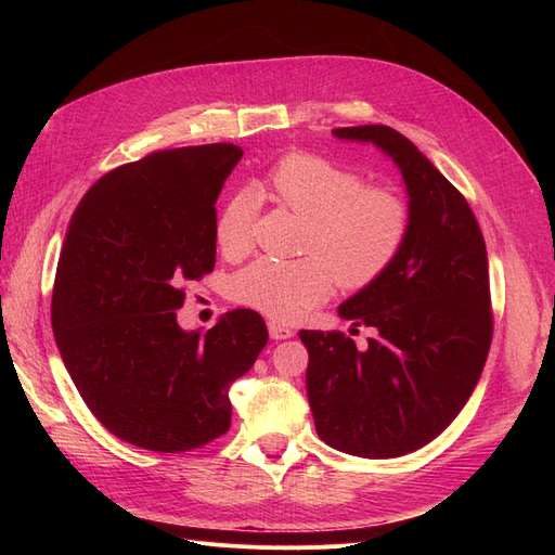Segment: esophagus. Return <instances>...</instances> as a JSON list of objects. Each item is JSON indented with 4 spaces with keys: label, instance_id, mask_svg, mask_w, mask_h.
<instances>
[{
    "label": "esophagus",
    "instance_id": "esophagus-1",
    "mask_svg": "<svg viewBox=\"0 0 555 555\" xmlns=\"http://www.w3.org/2000/svg\"><path fill=\"white\" fill-rule=\"evenodd\" d=\"M268 333H271L273 340H287L294 335V331L287 324H280V322H271L268 324Z\"/></svg>",
    "mask_w": 555,
    "mask_h": 555
}]
</instances>
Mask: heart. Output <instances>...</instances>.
Listing matches in <instances>:
<instances>
[{"mask_svg": "<svg viewBox=\"0 0 555 555\" xmlns=\"http://www.w3.org/2000/svg\"><path fill=\"white\" fill-rule=\"evenodd\" d=\"M278 201L308 220L300 259L261 257L231 280V296L273 319L298 317L322 304L333 282L359 289L377 280L408 241L412 212L405 196L365 180L326 157L292 153L266 178ZM257 198L236 192L227 198L215 224V241L227 257L251 245Z\"/></svg>", "mask_w": 555, "mask_h": 555, "instance_id": "1", "label": "heart"}]
</instances>
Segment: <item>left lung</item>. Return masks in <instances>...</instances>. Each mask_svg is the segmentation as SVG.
I'll use <instances>...</instances> for the list:
<instances>
[{
    "mask_svg": "<svg viewBox=\"0 0 555 555\" xmlns=\"http://www.w3.org/2000/svg\"><path fill=\"white\" fill-rule=\"evenodd\" d=\"M371 141L398 164L412 224L400 255L338 308L373 326L367 349L343 331H300L308 398L326 444L363 459L422 449L456 418L481 377L493 340L489 259L465 196L386 125L333 129Z\"/></svg>",
    "mask_w": 555,
    "mask_h": 555,
    "instance_id": "8db88e82",
    "label": "left lung"
}]
</instances>
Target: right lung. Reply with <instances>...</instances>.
Segmentation results:
<instances>
[{
    "label": "right lung",
    "instance_id": "right-lung-1",
    "mask_svg": "<svg viewBox=\"0 0 555 555\" xmlns=\"http://www.w3.org/2000/svg\"><path fill=\"white\" fill-rule=\"evenodd\" d=\"M241 157L210 143L117 166L66 231L50 308L60 354L90 412L133 447L182 453L224 435L229 386L268 343L247 308L206 333L176 322L184 284L215 268V204Z\"/></svg>",
    "mask_w": 555,
    "mask_h": 555
}]
</instances>
